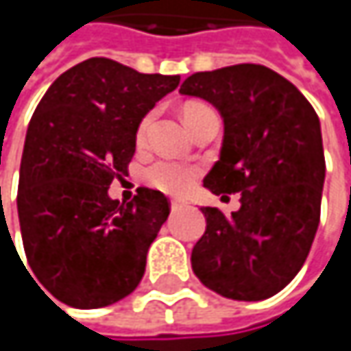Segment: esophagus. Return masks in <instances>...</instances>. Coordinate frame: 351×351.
I'll return each mask as SVG.
<instances>
[{
    "mask_svg": "<svg viewBox=\"0 0 351 351\" xmlns=\"http://www.w3.org/2000/svg\"><path fill=\"white\" fill-rule=\"evenodd\" d=\"M184 205H186V203H182V201H171V209H173V211H178V209H182V207H184Z\"/></svg>",
    "mask_w": 351,
    "mask_h": 351,
    "instance_id": "obj_1",
    "label": "esophagus"
}]
</instances>
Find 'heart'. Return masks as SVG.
Instances as JSON below:
<instances>
[{
	"label": "heart",
	"instance_id": "b5f03b06",
	"mask_svg": "<svg viewBox=\"0 0 351 351\" xmlns=\"http://www.w3.org/2000/svg\"><path fill=\"white\" fill-rule=\"evenodd\" d=\"M205 106L201 101H193V104H186L182 109V117L191 115V111H195L197 107ZM150 119L152 115H144L136 128V142L138 144H144L146 140V134H148V125H150ZM199 175V169L197 167H191V165H182V162H173V160H156L152 162L150 167H146L144 171V180L158 189V191H165V193H171V195H180L184 193L193 180Z\"/></svg>",
	"mask_w": 351,
	"mask_h": 351
}]
</instances>
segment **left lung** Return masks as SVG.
Masks as SVG:
<instances>
[{
  "label": "left lung",
  "instance_id": "8db88e82",
  "mask_svg": "<svg viewBox=\"0 0 351 351\" xmlns=\"http://www.w3.org/2000/svg\"><path fill=\"white\" fill-rule=\"evenodd\" d=\"M180 93L219 109L221 156L203 184L221 199L240 193L242 203L232 217L201 209L207 228L191 254L193 272L221 297L268 299L297 276L319 226L325 156L315 109L262 64L195 73Z\"/></svg>",
  "mask_w": 351,
  "mask_h": 351
}]
</instances>
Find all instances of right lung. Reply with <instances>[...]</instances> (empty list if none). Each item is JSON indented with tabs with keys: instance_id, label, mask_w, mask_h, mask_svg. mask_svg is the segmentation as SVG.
<instances>
[{
	"instance_id": "1",
	"label": "right lung",
	"mask_w": 351,
	"mask_h": 351,
	"mask_svg": "<svg viewBox=\"0 0 351 351\" xmlns=\"http://www.w3.org/2000/svg\"><path fill=\"white\" fill-rule=\"evenodd\" d=\"M178 81L89 58L62 73L36 107L20 167L18 217L38 282L64 305L99 309L140 285L171 201L140 186L130 203H119L107 189L128 175L140 119Z\"/></svg>"
}]
</instances>
